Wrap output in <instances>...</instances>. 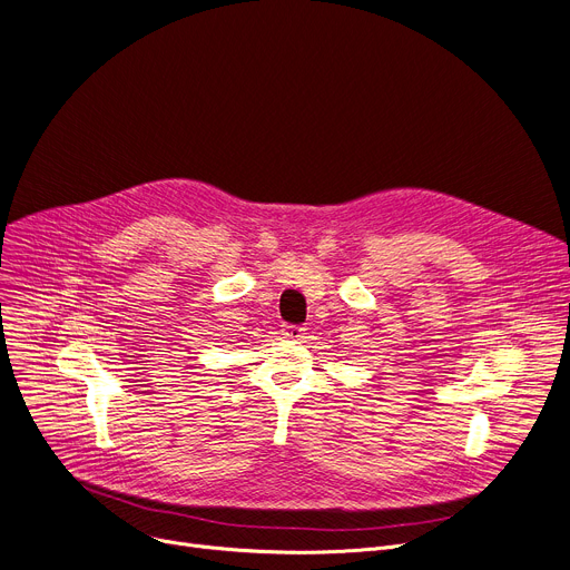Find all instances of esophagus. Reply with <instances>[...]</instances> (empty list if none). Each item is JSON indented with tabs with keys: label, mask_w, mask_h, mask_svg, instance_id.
I'll list each match as a JSON object with an SVG mask.
<instances>
[{
	"label": "esophagus",
	"mask_w": 570,
	"mask_h": 570,
	"mask_svg": "<svg viewBox=\"0 0 570 570\" xmlns=\"http://www.w3.org/2000/svg\"><path fill=\"white\" fill-rule=\"evenodd\" d=\"M282 336L288 338V341H299V338L304 336V327H299V325H286V327L282 330Z\"/></svg>",
	"instance_id": "esophagus-1"
}]
</instances>
